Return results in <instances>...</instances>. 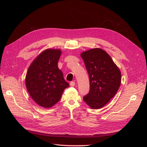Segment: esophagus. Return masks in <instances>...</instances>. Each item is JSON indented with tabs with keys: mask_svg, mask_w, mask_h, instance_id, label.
Instances as JSON below:
<instances>
[{
	"mask_svg": "<svg viewBox=\"0 0 147 147\" xmlns=\"http://www.w3.org/2000/svg\"><path fill=\"white\" fill-rule=\"evenodd\" d=\"M75 85V82H71L70 83V86H74Z\"/></svg>",
	"mask_w": 147,
	"mask_h": 147,
	"instance_id": "obj_1",
	"label": "esophagus"
}]
</instances>
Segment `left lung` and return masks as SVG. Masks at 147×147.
<instances>
[{"label":"left lung","mask_w":147,"mask_h":147,"mask_svg":"<svg viewBox=\"0 0 147 147\" xmlns=\"http://www.w3.org/2000/svg\"><path fill=\"white\" fill-rule=\"evenodd\" d=\"M90 78V90L83 97L92 109L103 107L115 96L121 82V72L110 55L101 48L81 53Z\"/></svg>","instance_id":"left-lung-1"}]
</instances>
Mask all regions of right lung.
Here are the masks:
<instances>
[{"label":"right lung","instance_id":"add662e5","mask_svg":"<svg viewBox=\"0 0 147 147\" xmlns=\"http://www.w3.org/2000/svg\"><path fill=\"white\" fill-rule=\"evenodd\" d=\"M59 49H47L30 65L26 75V86L35 103L50 108L58 102L65 88L69 86L57 63Z\"/></svg>","mask_w":147,"mask_h":147}]
</instances>
